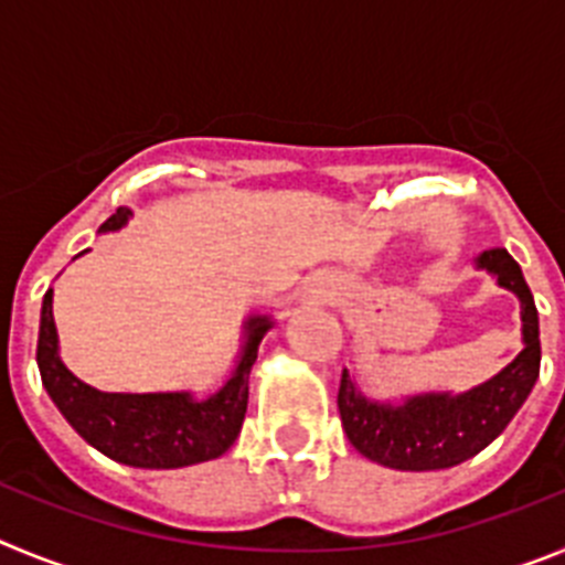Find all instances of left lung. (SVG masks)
I'll return each instance as SVG.
<instances>
[{"label":"left lung","instance_id":"left-lung-1","mask_svg":"<svg viewBox=\"0 0 565 565\" xmlns=\"http://www.w3.org/2000/svg\"><path fill=\"white\" fill-rule=\"evenodd\" d=\"M476 268L492 274L498 286L521 302L523 351L472 391L416 393L387 402L364 396L356 376L344 367L337 396L339 416L348 441L364 458L402 472L456 467L495 441L535 387L541 373V326L521 266L507 248H489L478 254Z\"/></svg>","mask_w":565,"mask_h":565}]
</instances>
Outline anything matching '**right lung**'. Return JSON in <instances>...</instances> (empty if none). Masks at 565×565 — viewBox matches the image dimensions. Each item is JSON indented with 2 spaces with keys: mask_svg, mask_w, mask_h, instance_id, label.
Wrapping results in <instances>:
<instances>
[{
  "mask_svg": "<svg viewBox=\"0 0 565 565\" xmlns=\"http://www.w3.org/2000/svg\"><path fill=\"white\" fill-rule=\"evenodd\" d=\"M129 217V209H118L102 223L98 234L118 232ZM87 252L84 248L82 254ZM271 328L274 317L268 313H252L243 322L237 362L221 391L209 396H194L192 391L104 393L73 376L62 362L53 322V288H47L39 319L36 364L47 396L89 447L127 467L181 469L221 458L239 436L248 407V373L257 362L259 342Z\"/></svg>",
  "mask_w": 565,
  "mask_h": 565,
  "instance_id": "add662e5",
  "label": "right lung"
}]
</instances>
